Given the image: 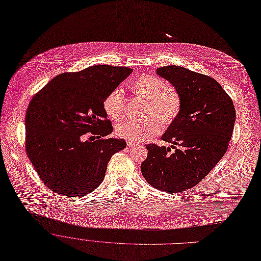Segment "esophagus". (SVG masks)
Masks as SVG:
<instances>
[{"instance_id":"1","label":"esophagus","mask_w":261,"mask_h":261,"mask_svg":"<svg viewBox=\"0 0 261 261\" xmlns=\"http://www.w3.org/2000/svg\"><path fill=\"white\" fill-rule=\"evenodd\" d=\"M126 145H127L128 147H134V146H136L137 144L134 143V142H132V141H126Z\"/></svg>"}]
</instances>
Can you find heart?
Wrapping results in <instances>:
<instances>
[{
    "instance_id": "obj_1",
    "label": "heart",
    "mask_w": 261,
    "mask_h": 261,
    "mask_svg": "<svg viewBox=\"0 0 261 261\" xmlns=\"http://www.w3.org/2000/svg\"><path fill=\"white\" fill-rule=\"evenodd\" d=\"M130 92L142 99H146L143 122L125 120L116 125L115 133L119 138L132 142L146 141L161 132L163 127H169L179 117L182 109V95L172 85H166L161 78L150 74H144L136 78L128 86ZM125 97L120 88L112 89L102 100V109L106 115L119 120L125 112Z\"/></svg>"
}]
</instances>
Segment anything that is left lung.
<instances>
[{
  "instance_id": "1",
  "label": "left lung",
  "mask_w": 261,
  "mask_h": 261,
  "mask_svg": "<svg viewBox=\"0 0 261 261\" xmlns=\"http://www.w3.org/2000/svg\"><path fill=\"white\" fill-rule=\"evenodd\" d=\"M158 74L180 91L182 109L162 137L172 146L147 144L141 171L154 188L178 193L197 185L223 158L236 109L231 97L212 77L180 66L159 68Z\"/></svg>"
}]
</instances>
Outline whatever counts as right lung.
Wrapping results in <instances>:
<instances>
[{
	"label": "right lung",
	"instance_id": "add662e5",
	"mask_svg": "<svg viewBox=\"0 0 261 261\" xmlns=\"http://www.w3.org/2000/svg\"><path fill=\"white\" fill-rule=\"evenodd\" d=\"M133 72L95 65L55 77L31 99L25 114V152L43 183L72 198L95 190L112 155L124 149L102 109L105 96Z\"/></svg>",
	"mask_w": 261,
	"mask_h": 261
}]
</instances>
